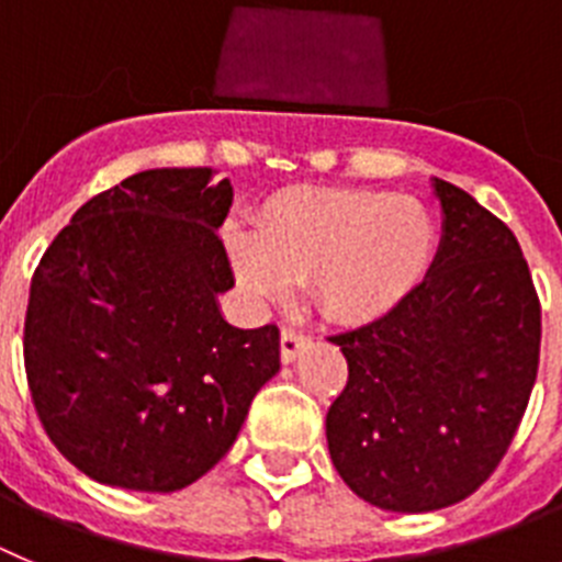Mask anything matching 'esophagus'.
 Wrapping results in <instances>:
<instances>
[{
    "label": "esophagus",
    "instance_id": "obj_1",
    "mask_svg": "<svg viewBox=\"0 0 562 562\" xmlns=\"http://www.w3.org/2000/svg\"><path fill=\"white\" fill-rule=\"evenodd\" d=\"M307 341H311V338L302 336L300 330H293V327H282V336H280V356H282V361H285V363L296 361V356H300V352L305 350Z\"/></svg>",
    "mask_w": 562,
    "mask_h": 562
}]
</instances>
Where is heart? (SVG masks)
Instances as JSON below:
<instances>
[{
	"label": "heart",
	"instance_id": "obj_1",
	"mask_svg": "<svg viewBox=\"0 0 562 562\" xmlns=\"http://www.w3.org/2000/svg\"><path fill=\"white\" fill-rule=\"evenodd\" d=\"M232 262L255 296H282L305 280L338 322H369L423 282L437 249L426 204L381 190H293L271 201L257 235L229 226Z\"/></svg>",
	"mask_w": 562,
	"mask_h": 562
}]
</instances>
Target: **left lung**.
Segmentation results:
<instances>
[{"instance_id":"obj_1","label":"left lung","mask_w":562,"mask_h":562,"mask_svg":"<svg viewBox=\"0 0 562 562\" xmlns=\"http://www.w3.org/2000/svg\"><path fill=\"white\" fill-rule=\"evenodd\" d=\"M442 240L386 316L330 336L350 367L327 412L338 476L363 502L431 513L476 493L507 453L538 378L540 302L518 240L434 179Z\"/></svg>"}]
</instances>
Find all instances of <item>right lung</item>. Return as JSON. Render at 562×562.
Here are the masks:
<instances>
[{
    "label": "right lung",
    "instance_id": "add662e5",
    "mask_svg": "<svg viewBox=\"0 0 562 562\" xmlns=\"http://www.w3.org/2000/svg\"><path fill=\"white\" fill-rule=\"evenodd\" d=\"M210 168L128 176L86 201L30 282L24 369L44 431L94 482L173 493L226 457L280 372L277 325L218 311L235 285Z\"/></svg>",
    "mask_w": 562,
    "mask_h": 562
}]
</instances>
